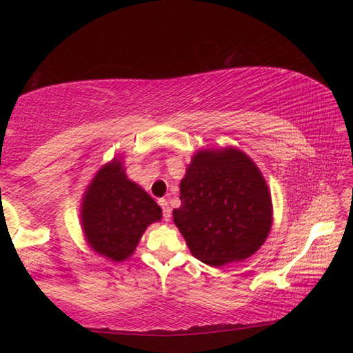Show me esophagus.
<instances>
[{"label": "esophagus", "mask_w": 353, "mask_h": 353, "mask_svg": "<svg viewBox=\"0 0 353 353\" xmlns=\"http://www.w3.org/2000/svg\"><path fill=\"white\" fill-rule=\"evenodd\" d=\"M159 205H160V208H162L163 219L165 221H170V218H171V207L168 204V201H166V199H159Z\"/></svg>", "instance_id": "esophagus-1"}]
</instances>
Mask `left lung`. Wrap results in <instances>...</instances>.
<instances>
[{
	"instance_id": "1",
	"label": "left lung",
	"mask_w": 353,
	"mask_h": 353,
	"mask_svg": "<svg viewBox=\"0 0 353 353\" xmlns=\"http://www.w3.org/2000/svg\"><path fill=\"white\" fill-rule=\"evenodd\" d=\"M174 223L196 259L223 266L252 255L272 224V204L260 170L229 148L199 151L181 182Z\"/></svg>"
}]
</instances>
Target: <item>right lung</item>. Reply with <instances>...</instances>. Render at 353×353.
Returning a JSON list of instances; mask_svg holds the SVG:
<instances>
[{
  "mask_svg": "<svg viewBox=\"0 0 353 353\" xmlns=\"http://www.w3.org/2000/svg\"><path fill=\"white\" fill-rule=\"evenodd\" d=\"M82 227L93 250L113 261L134 252L146 227L160 221L162 208L139 185L130 182L121 162L98 171L82 204Z\"/></svg>",
  "mask_w": 353,
  "mask_h": 353,
  "instance_id": "add662e5",
  "label": "right lung"
}]
</instances>
